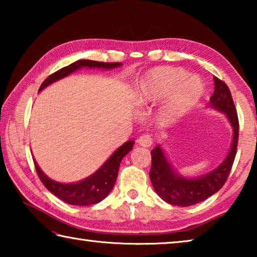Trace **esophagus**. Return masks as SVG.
<instances>
[{
	"label": "esophagus",
	"mask_w": 257,
	"mask_h": 257,
	"mask_svg": "<svg viewBox=\"0 0 257 257\" xmlns=\"http://www.w3.org/2000/svg\"><path fill=\"white\" fill-rule=\"evenodd\" d=\"M138 144L143 146V147H150L152 144H153V138H152L151 135H142L141 137L138 138Z\"/></svg>",
	"instance_id": "34e87169"
}]
</instances>
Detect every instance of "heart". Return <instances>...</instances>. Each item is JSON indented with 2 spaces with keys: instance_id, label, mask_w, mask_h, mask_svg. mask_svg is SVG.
<instances>
[{
  "instance_id": "heart-1",
  "label": "heart",
  "mask_w": 257,
  "mask_h": 257,
  "mask_svg": "<svg viewBox=\"0 0 257 257\" xmlns=\"http://www.w3.org/2000/svg\"><path fill=\"white\" fill-rule=\"evenodd\" d=\"M204 85L197 76L181 68L156 67L139 80L134 90L139 106H153L163 101L159 116L162 122L172 123L188 113L203 96Z\"/></svg>"
}]
</instances>
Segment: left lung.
<instances>
[{"instance_id": "left-lung-1", "label": "left lung", "mask_w": 257, "mask_h": 257, "mask_svg": "<svg viewBox=\"0 0 257 257\" xmlns=\"http://www.w3.org/2000/svg\"><path fill=\"white\" fill-rule=\"evenodd\" d=\"M214 93L210 98V106L223 112L232 127V144L227 158L214 170L196 178H185L173 170L165 158L162 147L158 145L151 152L152 168L150 178L156 194L171 205L190 206L205 201L219 191L227 181L237 153L239 122L236 107L229 87L214 77Z\"/></svg>"}]
</instances>
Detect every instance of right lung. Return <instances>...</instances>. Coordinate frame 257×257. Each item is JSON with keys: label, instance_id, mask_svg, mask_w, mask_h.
<instances>
[{"label": "right lung", "instance_id": "right-lung-1", "mask_svg": "<svg viewBox=\"0 0 257 257\" xmlns=\"http://www.w3.org/2000/svg\"><path fill=\"white\" fill-rule=\"evenodd\" d=\"M122 66L120 62H98V61H92V60H78L69 66L60 69L54 73H52L46 79L43 81V84L40 87L41 92L51 84L58 81L62 78L71 75L82 68H97V69H105V70H111L113 68H118ZM134 141L125 142L123 145H121L114 153H113L110 158H108L105 163H104L101 168L98 169L96 172H94L92 176L86 178L84 180H80L75 184H62V182H58L50 179L44 172L41 170L38 167L36 161L34 160L35 168H36L37 175L40 177L41 181L43 182L47 189H49L52 194L60 198L61 201L66 202L70 205H78V206H87L92 205V204H96L103 201L110 191L112 190L113 186H114L116 181V177H118V171L120 168V163L124 155H127L130 151L133 150Z\"/></svg>", "mask_w": 257, "mask_h": 257}]
</instances>
